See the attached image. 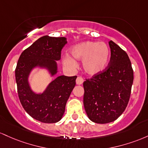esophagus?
<instances>
[{
  "mask_svg": "<svg viewBox=\"0 0 148 148\" xmlns=\"http://www.w3.org/2000/svg\"><path fill=\"white\" fill-rule=\"evenodd\" d=\"M83 82H84V79H83L82 77H77V79H76V84H82Z\"/></svg>",
  "mask_w": 148,
  "mask_h": 148,
  "instance_id": "esophagus-1",
  "label": "esophagus"
}]
</instances>
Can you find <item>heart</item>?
<instances>
[{
  "mask_svg": "<svg viewBox=\"0 0 148 148\" xmlns=\"http://www.w3.org/2000/svg\"><path fill=\"white\" fill-rule=\"evenodd\" d=\"M71 55L76 60L82 61V69L86 74L95 75L103 71L110 57V49L104 42L85 41L71 48ZM64 65L74 69L77 62L71 56L66 55L63 60Z\"/></svg>",
  "mask_w": 148,
  "mask_h": 148,
  "instance_id": "1",
  "label": "heart"
}]
</instances>
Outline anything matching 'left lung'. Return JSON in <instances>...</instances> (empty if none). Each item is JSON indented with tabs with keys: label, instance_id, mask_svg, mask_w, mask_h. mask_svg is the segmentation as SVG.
Here are the masks:
<instances>
[{
	"label": "left lung",
	"instance_id": "1",
	"mask_svg": "<svg viewBox=\"0 0 148 148\" xmlns=\"http://www.w3.org/2000/svg\"><path fill=\"white\" fill-rule=\"evenodd\" d=\"M109 45L108 65L101 73L83 82L84 109L89 119L98 124L113 122L123 113L134 81V71L127 53L113 41Z\"/></svg>",
	"mask_w": 148,
	"mask_h": 148
}]
</instances>
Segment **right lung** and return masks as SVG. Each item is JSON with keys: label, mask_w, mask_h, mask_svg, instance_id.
Instances as JSON below:
<instances>
[{"label": "right lung", "mask_w": 148, "mask_h": 148, "mask_svg": "<svg viewBox=\"0 0 148 148\" xmlns=\"http://www.w3.org/2000/svg\"><path fill=\"white\" fill-rule=\"evenodd\" d=\"M66 43L64 37L42 36L23 51L16 64L15 79L19 101L30 116L44 123H56L62 118L77 76H59L41 94L31 90L28 77L36 66L46 68L52 75H55L56 61L61 59V50Z\"/></svg>", "instance_id": "1"}]
</instances>
